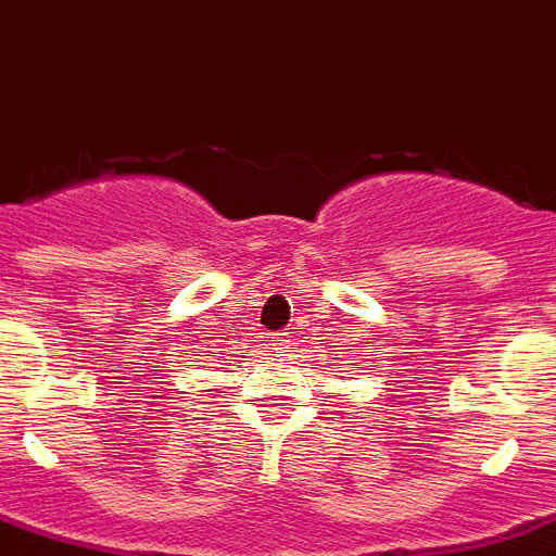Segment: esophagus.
Returning <instances> with one entry per match:
<instances>
[{"mask_svg":"<svg viewBox=\"0 0 556 556\" xmlns=\"http://www.w3.org/2000/svg\"><path fill=\"white\" fill-rule=\"evenodd\" d=\"M288 333L282 331V333H270V345H277V349H282V345H288Z\"/></svg>","mask_w":556,"mask_h":556,"instance_id":"esophagus-1","label":"esophagus"}]
</instances>
